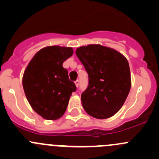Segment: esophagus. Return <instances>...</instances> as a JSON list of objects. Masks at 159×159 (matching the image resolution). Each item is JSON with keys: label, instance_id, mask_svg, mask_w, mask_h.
<instances>
[{"label": "esophagus", "instance_id": "obj_1", "mask_svg": "<svg viewBox=\"0 0 159 159\" xmlns=\"http://www.w3.org/2000/svg\"><path fill=\"white\" fill-rule=\"evenodd\" d=\"M75 85H76V87L78 88V84H79V81H78V80H76V81H75Z\"/></svg>", "mask_w": 159, "mask_h": 159}]
</instances>
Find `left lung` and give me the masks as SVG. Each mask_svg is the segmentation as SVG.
I'll return each instance as SVG.
<instances>
[{"instance_id": "1", "label": "left lung", "mask_w": 159, "mask_h": 159, "mask_svg": "<svg viewBox=\"0 0 159 159\" xmlns=\"http://www.w3.org/2000/svg\"><path fill=\"white\" fill-rule=\"evenodd\" d=\"M75 53L89 75V86L81 94L83 108L98 119L113 116L124 105L131 89L127 59L100 44L82 46Z\"/></svg>"}]
</instances>
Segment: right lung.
I'll return each instance as SVG.
<instances>
[{
  "label": "right lung",
  "instance_id": "1",
  "mask_svg": "<svg viewBox=\"0 0 159 159\" xmlns=\"http://www.w3.org/2000/svg\"><path fill=\"white\" fill-rule=\"evenodd\" d=\"M72 54V48H44L25 70L22 84L27 99L34 111L47 120H57L65 114L71 93L77 89L62 66Z\"/></svg>",
  "mask_w": 159,
  "mask_h": 159
}]
</instances>
